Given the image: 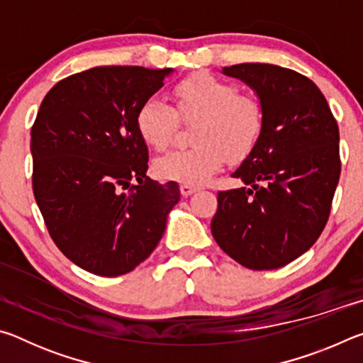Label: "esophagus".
<instances>
[{
  "label": "esophagus",
  "instance_id": "esophagus-1",
  "mask_svg": "<svg viewBox=\"0 0 363 363\" xmlns=\"http://www.w3.org/2000/svg\"><path fill=\"white\" fill-rule=\"evenodd\" d=\"M181 194H182V196H190L192 194H195L196 190H199V187H195V186H189V184H181Z\"/></svg>",
  "mask_w": 363,
  "mask_h": 363
}]
</instances>
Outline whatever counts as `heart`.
<instances>
[{
  "label": "heart",
  "mask_w": 363,
  "mask_h": 363,
  "mask_svg": "<svg viewBox=\"0 0 363 363\" xmlns=\"http://www.w3.org/2000/svg\"><path fill=\"white\" fill-rule=\"evenodd\" d=\"M177 113L196 121L192 149L173 150L155 160L153 171L163 181L199 186L223 168L225 153L237 160L251 152L262 131V110L235 86L208 73H196L174 86ZM177 113L167 102L150 97L139 107L136 128L140 139L162 150L173 139Z\"/></svg>",
  "instance_id": "obj_1"
}]
</instances>
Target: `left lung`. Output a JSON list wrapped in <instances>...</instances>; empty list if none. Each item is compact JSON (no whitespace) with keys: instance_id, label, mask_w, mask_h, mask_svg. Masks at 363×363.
Here are the masks:
<instances>
[{"instance_id":"8db88e82","label":"left lung","mask_w":363,"mask_h":363,"mask_svg":"<svg viewBox=\"0 0 363 363\" xmlns=\"http://www.w3.org/2000/svg\"><path fill=\"white\" fill-rule=\"evenodd\" d=\"M223 73L251 89L262 131L232 177L245 187L218 194L214 240L242 266L270 270L304 255L327 224L340 181V131L314 82L272 64H238Z\"/></svg>"}]
</instances>
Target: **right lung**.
Listing matches in <instances>:
<instances>
[{"mask_svg":"<svg viewBox=\"0 0 363 363\" xmlns=\"http://www.w3.org/2000/svg\"><path fill=\"white\" fill-rule=\"evenodd\" d=\"M173 72L94 67L41 102L30 140L35 200L57 248L91 274L118 277L145 261L181 199L177 182L145 176L136 128L139 107Z\"/></svg>","mask_w":363,"mask_h":363,"instance_id":"right-lung-1","label":"right lung"}]
</instances>
